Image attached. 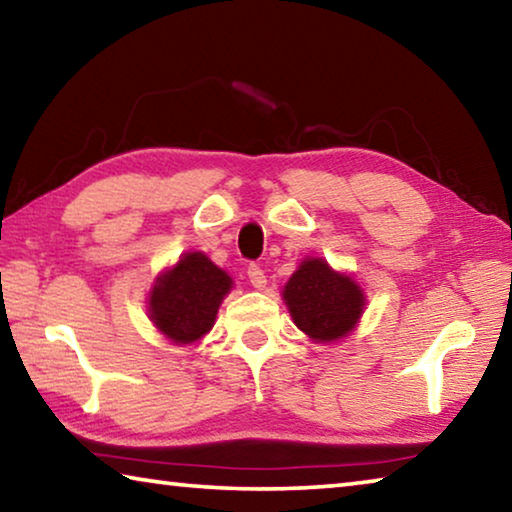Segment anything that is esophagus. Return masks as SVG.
Returning a JSON list of instances; mask_svg holds the SVG:
<instances>
[{"label":"esophagus","mask_w":512,"mask_h":512,"mask_svg":"<svg viewBox=\"0 0 512 512\" xmlns=\"http://www.w3.org/2000/svg\"><path fill=\"white\" fill-rule=\"evenodd\" d=\"M248 280H250V284H253L255 289H264L266 287V275H264V271L257 264H250L248 266Z\"/></svg>","instance_id":"obj_1"}]
</instances>
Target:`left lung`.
I'll list each match as a JSON object with an SVG mask.
<instances>
[{"label": "left lung", "mask_w": 512, "mask_h": 512, "mask_svg": "<svg viewBox=\"0 0 512 512\" xmlns=\"http://www.w3.org/2000/svg\"><path fill=\"white\" fill-rule=\"evenodd\" d=\"M293 323L316 343H332L357 327L366 296L350 275L336 273L325 259H302L282 291Z\"/></svg>", "instance_id": "8db88e82"}]
</instances>
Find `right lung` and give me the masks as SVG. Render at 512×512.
<instances>
[{"label":"right lung","mask_w":512,"mask_h":512,"mask_svg":"<svg viewBox=\"0 0 512 512\" xmlns=\"http://www.w3.org/2000/svg\"><path fill=\"white\" fill-rule=\"evenodd\" d=\"M232 277L205 253H185L169 271L155 277L149 314L155 327L176 345H189L210 332Z\"/></svg>","instance_id":"obj_1"}]
</instances>
